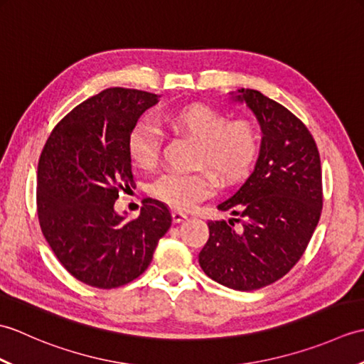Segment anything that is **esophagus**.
Returning a JSON list of instances; mask_svg holds the SVG:
<instances>
[{
	"instance_id": "esophagus-1",
	"label": "esophagus",
	"mask_w": 364,
	"mask_h": 364,
	"mask_svg": "<svg viewBox=\"0 0 364 364\" xmlns=\"http://www.w3.org/2000/svg\"><path fill=\"white\" fill-rule=\"evenodd\" d=\"M172 218H173V222H175V223H180V222L188 219V214H184V213H181V211H173V213H172Z\"/></svg>"
}]
</instances>
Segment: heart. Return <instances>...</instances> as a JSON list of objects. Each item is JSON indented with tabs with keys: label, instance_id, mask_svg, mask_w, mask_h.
Returning <instances> with one entry per match:
<instances>
[{
	"label": "heart",
	"instance_id": "heart-1",
	"mask_svg": "<svg viewBox=\"0 0 364 364\" xmlns=\"http://www.w3.org/2000/svg\"><path fill=\"white\" fill-rule=\"evenodd\" d=\"M162 122L176 133L197 141L196 159L206 162L222 180H236L247 172L258 151V134L250 122L228 119L206 105H189L162 115ZM161 131L151 119L139 120L128 136V154L137 167L150 168L159 154ZM214 175L206 168L197 172H167L151 183L150 192L175 210H189L213 192Z\"/></svg>",
	"mask_w": 364,
	"mask_h": 364
}]
</instances>
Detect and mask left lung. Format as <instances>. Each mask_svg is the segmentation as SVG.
I'll use <instances>...</instances> for the list:
<instances>
[{"label":"left lung","instance_id":"1","mask_svg":"<svg viewBox=\"0 0 364 364\" xmlns=\"http://www.w3.org/2000/svg\"><path fill=\"white\" fill-rule=\"evenodd\" d=\"M230 97L257 117L261 146L250 175L218 203L235 218L208 222L198 262L214 282L253 291L288 274L310 242L322 211L321 158L310 131L284 106L253 89Z\"/></svg>","mask_w":364,"mask_h":364}]
</instances>
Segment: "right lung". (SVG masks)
<instances>
[{
    "label": "right lung",
    "mask_w": 364,
    "mask_h": 364,
    "mask_svg": "<svg viewBox=\"0 0 364 364\" xmlns=\"http://www.w3.org/2000/svg\"><path fill=\"white\" fill-rule=\"evenodd\" d=\"M159 102L112 87L87 98L53 129L37 170V214L51 250L76 280L100 289L133 282L172 225L166 203L146 198L139 218L115 211L133 180L129 131Z\"/></svg>",
    "instance_id": "add662e5"
}]
</instances>
